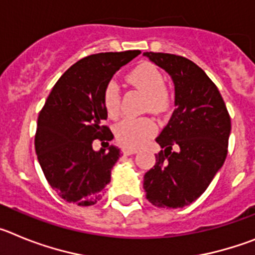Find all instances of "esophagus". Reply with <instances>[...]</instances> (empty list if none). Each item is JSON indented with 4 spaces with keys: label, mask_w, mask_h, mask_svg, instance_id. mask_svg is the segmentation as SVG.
<instances>
[{
    "label": "esophagus",
    "mask_w": 255,
    "mask_h": 255,
    "mask_svg": "<svg viewBox=\"0 0 255 255\" xmlns=\"http://www.w3.org/2000/svg\"><path fill=\"white\" fill-rule=\"evenodd\" d=\"M138 152L136 149H130V148H124L123 149V153L125 155H131V154H135V153Z\"/></svg>",
    "instance_id": "esophagus-1"
}]
</instances>
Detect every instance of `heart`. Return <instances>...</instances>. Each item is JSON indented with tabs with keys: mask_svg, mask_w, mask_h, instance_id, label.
<instances>
[{
	"mask_svg": "<svg viewBox=\"0 0 255 255\" xmlns=\"http://www.w3.org/2000/svg\"><path fill=\"white\" fill-rule=\"evenodd\" d=\"M128 82L147 96V110L154 115H162L170 108L171 101L166 82L154 65L143 62L128 75ZM103 106L112 119L120 114V92L114 82H110L103 89ZM157 126L148 117L125 119L115 129L117 143L124 148L136 149L147 143L155 134Z\"/></svg>",
	"mask_w": 255,
	"mask_h": 255,
	"instance_id": "b5f03b06",
	"label": "heart"
}]
</instances>
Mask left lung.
I'll return each instance as SVG.
<instances>
[{
  "mask_svg": "<svg viewBox=\"0 0 255 255\" xmlns=\"http://www.w3.org/2000/svg\"><path fill=\"white\" fill-rule=\"evenodd\" d=\"M143 55L172 78L176 106L155 139L163 150L144 175L143 188L153 206L182 208L203 194L222 167L231 119L216 84L193 61L161 52Z\"/></svg>",
  "mask_w": 255,
  "mask_h": 255,
  "instance_id": "8db88e82",
  "label": "left lung"
}]
</instances>
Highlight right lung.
<instances>
[{
	"mask_svg": "<svg viewBox=\"0 0 255 255\" xmlns=\"http://www.w3.org/2000/svg\"><path fill=\"white\" fill-rule=\"evenodd\" d=\"M139 53L106 52L79 60L58 79L39 112L34 139L38 161L51 188L67 203L93 206L111 181L120 149H93L96 138L108 146L114 139L105 125L103 89Z\"/></svg>",
	"mask_w": 255,
	"mask_h": 255,
	"instance_id": "add662e5",
	"label": "right lung"
}]
</instances>
